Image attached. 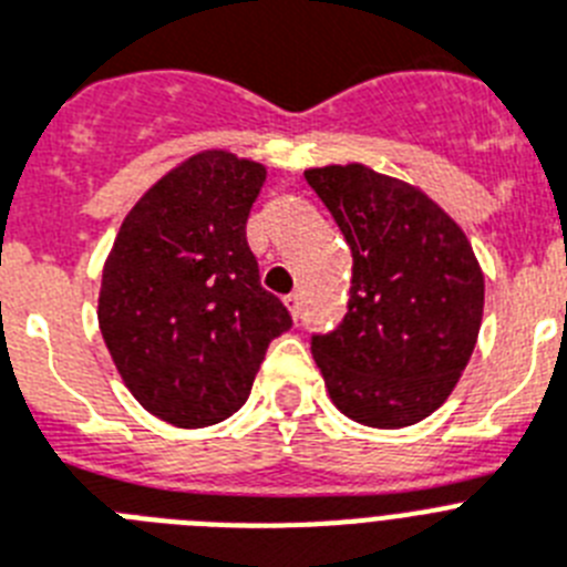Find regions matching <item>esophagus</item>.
<instances>
[{
  "label": "esophagus",
  "instance_id": "1",
  "mask_svg": "<svg viewBox=\"0 0 567 567\" xmlns=\"http://www.w3.org/2000/svg\"><path fill=\"white\" fill-rule=\"evenodd\" d=\"M285 306H288V311H291L293 320H299V317H302V297H299V293H288V297H285Z\"/></svg>",
  "mask_w": 567,
  "mask_h": 567
}]
</instances>
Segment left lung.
I'll use <instances>...</instances> for the list:
<instances>
[{
	"label": "left lung",
	"instance_id": "obj_1",
	"mask_svg": "<svg viewBox=\"0 0 567 567\" xmlns=\"http://www.w3.org/2000/svg\"><path fill=\"white\" fill-rule=\"evenodd\" d=\"M351 250L346 317L311 334L334 406L401 430L432 415L478 340L484 276L467 236L421 189L363 164L308 169Z\"/></svg>",
	"mask_w": 567,
	"mask_h": 567
}]
</instances>
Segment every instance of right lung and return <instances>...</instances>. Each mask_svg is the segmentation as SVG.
I'll return each mask as SVG.
<instances>
[{"mask_svg":"<svg viewBox=\"0 0 567 567\" xmlns=\"http://www.w3.org/2000/svg\"><path fill=\"white\" fill-rule=\"evenodd\" d=\"M265 166L202 152L132 207L103 268L97 320L137 403L175 426L239 412L270 340L293 326L259 282L247 216Z\"/></svg>","mask_w":567,"mask_h":567,"instance_id":"add662e5","label":"right lung"}]
</instances>
